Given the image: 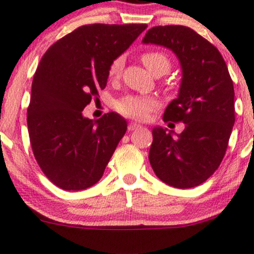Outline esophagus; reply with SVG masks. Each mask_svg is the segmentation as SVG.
Segmentation results:
<instances>
[{
  "label": "esophagus",
  "instance_id": "obj_1",
  "mask_svg": "<svg viewBox=\"0 0 254 254\" xmlns=\"http://www.w3.org/2000/svg\"><path fill=\"white\" fill-rule=\"evenodd\" d=\"M140 125L137 124V123H133V122H131V123H129V125H127V129H129V131H133L136 129H139Z\"/></svg>",
  "mask_w": 254,
  "mask_h": 254
}]
</instances>
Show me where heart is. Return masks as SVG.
<instances>
[{
  "label": "heart",
  "instance_id": "obj_1",
  "mask_svg": "<svg viewBox=\"0 0 254 254\" xmlns=\"http://www.w3.org/2000/svg\"><path fill=\"white\" fill-rule=\"evenodd\" d=\"M142 61L144 65L153 75L159 72L164 75L171 68V60L162 51H146L142 55ZM123 57H116L109 65V76L111 78H116V77L120 76L122 69H123ZM158 107L159 101L156 97L140 95H125L118 99L116 103V109L121 115L139 121L146 120L151 112Z\"/></svg>",
  "mask_w": 254,
  "mask_h": 254
}]
</instances>
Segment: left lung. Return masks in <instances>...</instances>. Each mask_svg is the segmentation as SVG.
Masks as SVG:
<instances>
[{
	"instance_id": "left-lung-1",
	"label": "left lung",
	"mask_w": 254,
	"mask_h": 254,
	"mask_svg": "<svg viewBox=\"0 0 254 254\" xmlns=\"http://www.w3.org/2000/svg\"><path fill=\"white\" fill-rule=\"evenodd\" d=\"M144 44L172 50L182 66L178 97L164 122H183L182 133L153 127L149 160L160 181L177 189L200 185L225 156L234 124V89L223 56L213 44L184 25L153 27Z\"/></svg>"
}]
</instances>
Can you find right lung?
<instances>
[{
	"label": "right lung",
	"mask_w": 254,
	"mask_h": 254,
	"mask_svg": "<svg viewBox=\"0 0 254 254\" xmlns=\"http://www.w3.org/2000/svg\"><path fill=\"white\" fill-rule=\"evenodd\" d=\"M146 27L83 25L42 57L31 85L28 131L42 171L63 190L95 185L127 132V121L116 112L94 122L82 111L107 85L110 63Z\"/></svg>",
	"instance_id": "add662e5"
}]
</instances>
